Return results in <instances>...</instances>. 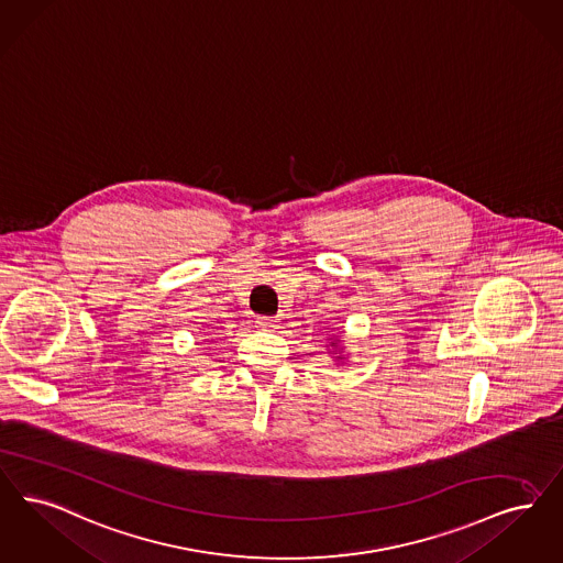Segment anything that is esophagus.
<instances>
[{
	"instance_id": "1",
	"label": "esophagus",
	"mask_w": 563,
	"mask_h": 563,
	"mask_svg": "<svg viewBox=\"0 0 563 563\" xmlns=\"http://www.w3.org/2000/svg\"><path fill=\"white\" fill-rule=\"evenodd\" d=\"M255 324H257L260 329H272V327H274V320H272L271 316H257Z\"/></svg>"
}]
</instances>
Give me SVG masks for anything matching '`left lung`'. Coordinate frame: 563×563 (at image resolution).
Segmentation results:
<instances>
[{"mask_svg":"<svg viewBox=\"0 0 563 563\" xmlns=\"http://www.w3.org/2000/svg\"><path fill=\"white\" fill-rule=\"evenodd\" d=\"M331 345H335V343H331Z\"/></svg>","mask_w":563,"mask_h":563,"instance_id":"1","label":"left lung"}]
</instances>
